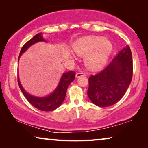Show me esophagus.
<instances>
[{
	"mask_svg": "<svg viewBox=\"0 0 148 148\" xmlns=\"http://www.w3.org/2000/svg\"><path fill=\"white\" fill-rule=\"evenodd\" d=\"M84 76H86V73H85L83 72V71H79V72L77 73H76V77L77 78H79V77H84Z\"/></svg>",
	"mask_w": 148,
	"mask_h": 148,
	"instance_id": "obj_1",
	"label": "esophagus"
}]
</instances>
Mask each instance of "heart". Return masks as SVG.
Returning <instances> with one entry per match:
<instances>
[{
    "instance_id": "heart-1",
    "label": "heart",
    "mask_w": 148,
    "mask_h": 148,
    "mask_svg": "<svg viewBox=\"0 0 148 148\" xmlns=\"http://www.w3.org/2000/svg\"><path fill=\"white\" fill-rule=\"evenodd\" d=\"M73 51L85 56V62L91 69H99L108 61L112 50V44L101 36H86L79 38L73 44ZM70 57H73L69 54Z\"/></svg>"
}]
</instances>
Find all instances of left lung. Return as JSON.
I'll return each mask as SVG.
<instances>
[{
	"label": "left lung",
	"instance_id": "1",
	"mask_svg": "<svg viewBox=\"0 0 148 148\" xmlns=\"http://www.w3.org/2000/svg\"><path fill=\"white\" fill-rule=\"evenodd\" d=\"M132 54L123 48L104 69L89 78L88 96L93 104L107 107L123 98L132 80Z\"/></svg>",
	"mask_w": 148,
	"mask_h": 148
}]
</instances>
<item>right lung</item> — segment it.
Instances as JSON below:
<instances>
[{
  "label": "right lung",
  "mask_w": 148,
  "mask_h": 148,
  "mask_svg": "<svg viewBox=\"0 0 148 148\" xmlns=\"http://www.w3.org/2000/svg\"><path fill=\"white\" fill-rule=\"evenodd\" d=\"M38 42H46V40L42 37V33L36 34L31 40H29L24 44L20 51L19 58L21 54L28 49L29 46ZM18 61H19V59H18ZM75 73L74 71L64 73L62 74L57 88L51 94L46 97L34 96L26 92L20 83L19 76H18V84L24 96L32 106L42 111H52L58 108L63 102L68 87L71 83L75 79Z\"/></svg>",
  "instance_id": "right-lung-1"
}]
</instances>
